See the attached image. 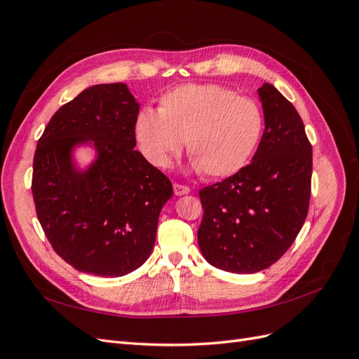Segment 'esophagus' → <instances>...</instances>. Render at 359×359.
<instances>
[{
	"label": "esophagus",
	"mask_w": 359,
	"mask_h": 359,
	"mask_svg": "<svg viewBox=\"0 0 359 359\" xmlns=\"http://www.w3.org/2000/svg\"><path fill=\"white\" fill-rule=\"evenodd\" d=\"M173 191H175L177 196H182V194H189L190 193V187L184 186V184L175 182V184H173Z\"/></svg>",
	"instance_id": "esophagus-1"
}]
</instances>
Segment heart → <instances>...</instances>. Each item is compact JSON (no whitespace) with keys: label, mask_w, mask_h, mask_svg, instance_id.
Returning <instances> with one entry per match:
<instances>
[{"label":"heart","mask_w":359,"mask_h":359,"mask_svg":"<svg viewBox=\"0 0 359 359\" xmlns=\"http://www.w3.org/2000/svg\"><path fill=\"white\" fill-rule=\"evenodd\" d=\"M264 115L256 102L214 83H187L161 95L158 114L144 109L136 139L145 157L166 166L187 140V151L211 178L240 170L259 144Z\"/></svg>","instance_id":"b5f03b06"}]
</instances>
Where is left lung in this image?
<instances>
[{"mask_svg":"<svg viewBox=\"0 0 359 359\" xmlns=\"http://www.w3.org/2000/svg\"><path fill=\"white\" fill-rule=\"evenodd\" d=\"M265 130L250 165L201 189L198 241L223 271L252 274L283 256L307 219L313 156L302 119L271 83L257 90Z\"/></svg>","mask_w":359,"mask_h":359,"instance_id":"obj_1","label":"left lung"}]
</instances>
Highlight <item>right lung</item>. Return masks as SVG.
<instances>
[{
  "instance_id": "obj_1",
  "label": "right lung",
  "mask_w": 359,
  "mask_h": 359,
  "mask_svg": "<svg viewBox=\"0 0 359 359\" xmlns=\"http://www.w3.org/2000/svg\"><path fill=\"white\" fill-rule=\"evenodd\" d=\"M139 104L124 83L94 85L53 114L37 142L31 191L52 248L81 273L121 277L154 247L170 180L135 149ZM93 140L100 158L85 174L69 151Z\"/></svg>"
}]
</instances>
